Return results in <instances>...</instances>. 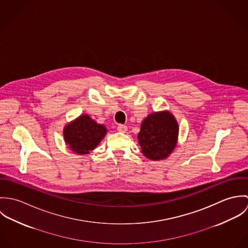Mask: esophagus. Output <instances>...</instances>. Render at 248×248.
Listing matches in <instances>:
<instances>
[{"label":"esophagus","mask_w":248,"mask_h":248,"mask_svg":"<svg viewBox=\"0 0 248 248\" xmlns=\"http://www.w3.org/2000/svg\"><path fill=\"white\" fill-rule=\"evenodd\" d=\"M117 131L120 132V133H126V132L128 131V128H127V126H125V125L119 124V125L117 126Z\"/></svg>","instance_id":"esophagus-1"}]
</instances>
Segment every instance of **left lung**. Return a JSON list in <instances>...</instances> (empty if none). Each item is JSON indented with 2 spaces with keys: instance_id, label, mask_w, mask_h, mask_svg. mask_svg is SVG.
<instances>
[{
  "instance_id": "left-lung-1",
  "label": "left lung",
  "mask_w": 248,
  "mask_h": 248,
  "mask_svg": "<svg viewBox=\"0 0 248 248\" xmlns=\"http://www.w3.org/2000/svg\"><path fill=\"white\" fill-rule=\"evenodd\" d=\"M178 131L177 119L169 110L149 114L142 121L138 135L144 156L155 161L167 158L177 146Z\"/></svg>"
}]
</instances>
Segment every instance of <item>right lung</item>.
I'll list each match as a JSON object with an SVG mask.
<instances>
[{"label": "right lung", "mask_w": 248, "mask_h": 248, "mask_svg": "<svg viewBox=\"0 0 248 248\" xmlns=\"http://www.w3.org/2000/svg\"><path fill=\"white\" fill-rule=\"evenodd\" d=\"M107 128L92 119L89 114H82L69 122L63 130L65 143L77 155H88L105 138Z\"/></svg>", "instance_id": "add662e5"}]
</instances>
